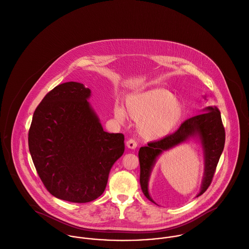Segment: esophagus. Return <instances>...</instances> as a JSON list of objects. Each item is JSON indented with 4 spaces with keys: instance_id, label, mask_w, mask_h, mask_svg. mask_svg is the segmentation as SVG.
<instances>
[{
    "instance_id": "esophagus-1",
    "label": "esophagus",
    "mask_w": 249,
    "mask_h": 249,
    "mask_svg": "<svg viewBox=\"0 0 249 249\" xmlns=\"http://www.w3.org/2000/svg\"><path fill=\"white\" fill-rule=\"evenodd\" d=\"M126 144H127L128 148H131V149H135V148L138 147V142H137V141L134 140V139L128 140V141L126 142Z\"/></svg>"
}]
</instances>
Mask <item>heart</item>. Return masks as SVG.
Returning <instances> with one entry per match:
<instances>
[{
  "label": "heart",
  "instance_id": "b5f03b06",
  "mask_svg": "<svg viewBox=\"0 0 249 249\" xmlns=\"http://www.w3.org/2000/svg\"><path fill=\"white\" fill-rule=\"evenodd\" d=\"M126 106L130 116L138 121L141 135L148 140L166 137L184 115L182 102L161 89L132 95L128 97ZM114 115L120 122L126 118L124 108L119 106L114 107Z\"/></svg>",
  "mask_w": 249,
  "mask_h": 249
}]
</instances>
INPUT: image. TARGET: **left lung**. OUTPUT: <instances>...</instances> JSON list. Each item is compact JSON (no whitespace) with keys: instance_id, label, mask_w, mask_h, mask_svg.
<instances>
[{"instance_id":"8db88e82","label":"left lung","mask_w":249,"mask_h":249,"mask_svg":"<svg viewBox=\"0 0 249 249\" xmlns=\"http://www.w3.org/2000/svg\"><path fill=\"white\" fill-rule=\"evenodd\" d=\"M206 112L193 116L184 121L179 129L163 139L147 143V146L141 147L139 160L141 165L140 182L142 193L146 198L155 203L150 197L147 185L150 172L157 157L164 150L170 149L187 139L198 136L204 149L205 156V174L198 196L203 195L210 187L216 165L225 143V130L222 124L220 111L217 107H208Z\"/></svg>"}]
</instances>
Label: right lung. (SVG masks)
<instances>
[{
  "label": "right lung",
  "instance_id": "1",
  "mask_svg": "<svg viewBox=\"0 0 249 249\" xmlns=\"http://www.w3.org/2000/svg\"><path fill=\"white\" fill-rule=\"evenodd\" d=\"M90 89L68 82L49 91L34 112L29 149L43 185L56 198L87 203L104 193L124 135L103 130L89 106Z\"/></svg>",
  "mask_w": 249,
  "mask_h": 249
}]
</instances>
